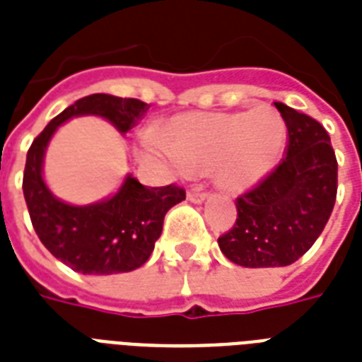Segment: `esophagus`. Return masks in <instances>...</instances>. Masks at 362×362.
I'll return each mask as SVG.
<instances>
[{"label": "esophagus", "instance_id": "obj_1", "mask_svg": "<svg viewBox=\"0 0 362 362\" xmlns=\"http://www.w3.org/2000/svg\"><path fill=\"white\" fill-rule=\"evenodd\" d=\"M204 199H206V192H203L201 187H189L187 189V201H192V203H203Z\"/></svg>", "mask_w": 362, "mask_h": 362}]
</instances>
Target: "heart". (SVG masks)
I'll return each instance as SVG.
<instances>
[{
  "mask_svg": "<svg viewBox=\"0 0 362 362\" xmlns=\"http://www.w3.org/2000/svg\"><path fill=\"white\" fill-rule=\"evenodd\" d=\"M286 122L272 107L247 112H187L144 136V150L182 173L214 169L227 189H247L269 175L286 144Z\"/></svg>",
  "mask_w": 362,
  "mask_h": 362,
  "instance_id": "1",
  "label": "heart"
}]
</instances>
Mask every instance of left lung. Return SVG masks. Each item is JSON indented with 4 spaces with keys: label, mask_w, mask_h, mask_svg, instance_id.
<instances>
[{
    "label": "left lung",
    "mask_w": 362,
    "mask_h": 362,
    "mask_svg": "<svg viewBox=\"0 0 362 362\" xmlns=\"http://www.w3.org/2000/svg\"><path fill=\"white\" fill-rule=\"evenodd\" d=\"M274 105L289 135L286 158L237 197V221L218 238L223 255L247 269L287 267L303 257L337 201L338 163L325 127L287 105Z\"/></svg>",
    "instance_id": "obj_1"
}]
</instances>
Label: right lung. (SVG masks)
Listing matches in <instances>:
<instances>
[{
    "instance_id": "obj_1",
    "label": "right lung",
    "mask_w": 362,
    "mask_h": 362,
    "mask_svg": "<svg viewBox=\"0 0 362 362\" xmlns=\"http://www.w3.org/2000/svg\"><path fill=\"white\" fill-rule=\"evenodd\" d=\"M146 109L139 99L93 93L52 118L28 150L22 189L31 226L48 252L75 272L118 274L142 267L161 235L165 214L186 199V189L176 184L146 187L127 176L118 193L103 203L73 206L54 197L42 180L48 141L58 125L82 115L101 116L127 133Z\"/></svg>"
}]
</instances>
